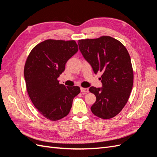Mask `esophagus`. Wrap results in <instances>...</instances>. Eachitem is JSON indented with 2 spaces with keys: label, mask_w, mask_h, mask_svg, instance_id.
<instances>
[{
  "label": "esophagus",
  "mask_w": 157,
  "mask_h": 157,
  "mask_svg": "<svg viewBox=\"0 0 157 157\" xmlns=\"http://www.w3.org/2000/svg\"><path fill=\"white\" fill-rule=\"evenodd\" d=\"M80 91L82 93H88L89 92V90L86 88H80Z\"/></svg>",
  "instance_id": "34e87169"
}]
</instances>
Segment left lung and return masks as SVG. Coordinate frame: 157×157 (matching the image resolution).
<instances>
[{"mask_svg":"<svg viewBox=\"0 0 157 157\" xmlns=\"http://www.w3.org/2000/svg\"><path fill=\"white\" fill-rule=\"evenodd\" d=\"M78 44L94 73H102V87L89 89L96 97L92 112L102 119L115 117L126 104L134 82L129 53L120 41L109 36L78 40Z\"/></svg>","mask_w":157,"mask_h":157,"instance_id":"1","label":"left lung"}]
</instances>
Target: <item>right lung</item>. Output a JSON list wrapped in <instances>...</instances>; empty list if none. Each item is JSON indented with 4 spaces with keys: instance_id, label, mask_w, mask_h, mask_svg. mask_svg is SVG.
I'll use <instances>...</instances> for the list:
<instances>
[{
    "instance_id": "add662e5",
    "label": "right lung",
    "mask_w": 157,
    "mask_h": 157,
    "mask_svg": "<svg viewBox=\"0 0 157 157\" xmlns=\"http://www.w3.org/2000/svg\"><path fill=\"white\" fill-rule=\"evenodd\" d=\"M75 40H46L35 46L28 56L24 67L27 93L41 115L50 121L67 116L78 86H65L58 78L67 61L78 52Z\"/></svg>"
}]
</instances>
